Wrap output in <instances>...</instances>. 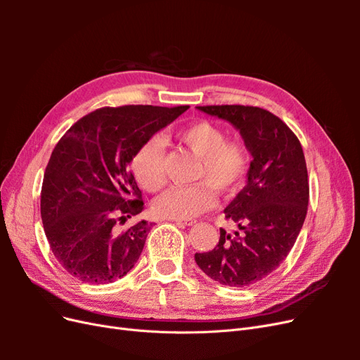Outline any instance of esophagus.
I'll return each instance as SVG.
<instances>
[{
  "label": "esophagus",
  "mask_w": 360,
  "mask_h": 360,
  "mask_svg": "<svg viewBox=\"0 0 360 360\" xmlns=\"http://www.w3.org/2000/svg\"><path fill=\"white\" fill-rule=\"evenodd\" d=\"M174 222H176L177 225H186V226L197 224V221H193V219H174Z\"/></svg>",
  "instance_id": "esophagus-1"
}]
</instances>
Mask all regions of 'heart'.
<instances>
[{
	"label": "heart",
	"instance_id": "1",
	"mask_svg": "<svg viewBox=\"0 0 360 360\" xmlns=\"http://www.w3.org/2000/svg\"><path fill=\"white\" fill-rule=\"evenodd\" d=\"M179 138L201 160L198 180L192 186H174L153 202V210L165 219H191L214 205V191L233 193L243 184L249 155L240 141L225 139L224 130L210 122L183 127ZM132 171L141 186L150 192L165 184L163 143L158 136L141 146L132 160Z\"/></svg>",
	"mask_w": 360,
	"mask_h": 360
}]
</instances>
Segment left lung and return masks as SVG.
Listing matches in <instances>:
<instances>
[{
	"mask_svg": "<svg viewBox=\"0 0 360 360\" xmlns=\"http://www.w3.org/2000/svg\"><path fill=\"white\" fill-rule=\"evenodd\" d=\"M233 124L252 156L245 188L224 210L238 230L221 228L219 243L195 254L204 274L228 287H249L279 267L302 230L309 184L297 136L281 118L257 106H197Z\"/></svg>",
	"mask_w": 360,
	"mask_h": 360,
	"instance_id": "left-lung-1",
	"label": "left lung"
}]
</instances>
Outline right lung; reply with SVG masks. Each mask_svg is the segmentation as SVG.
<instances>
[{"instance_id": "right-lung-1", "label": "right lung", "mask_w": 360, "mask_h": 360, "mask_svg": "<svg viewBox=\"0 0 360 360\" xmlns=\"http://www.w3.org/2000/svg\"><path fill=\"white\" fill-rule=\"evenodd\" d=\"M188 108H101L58 141L43 176L40 214L53 255L72 276L108 284L134 269L151 224L117 228L144 209L129 165L146 141Z\"/></svg>"}]
</instances>
